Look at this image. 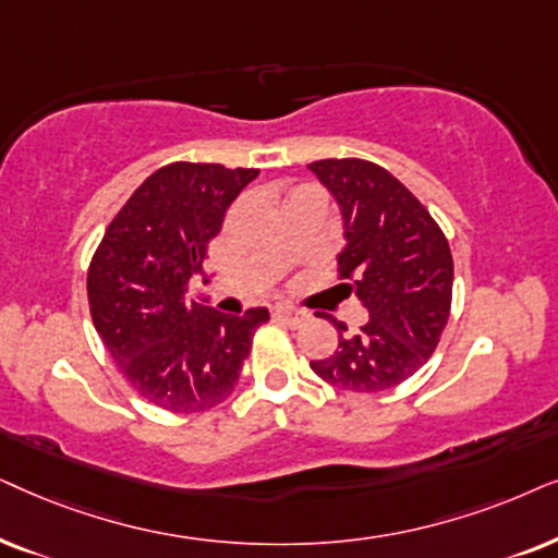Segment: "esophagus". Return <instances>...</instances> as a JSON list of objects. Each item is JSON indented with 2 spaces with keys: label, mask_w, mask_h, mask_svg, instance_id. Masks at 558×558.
<instances>
[{
  "label": "esophagus",
  "mask_w": 558,
  "mask_h": 558,
  "mask_svg": "<svg viewBox=\"0 0 558 558\" xmlns=\"http://www.w3.org/2000/svg\"><path fill=\"white\" fill-rule=\"evenodd\" d=\"M275 318H280L288 326H303L308 322V311L295 306H278L275 308Z\"/></svg>",
  "instance_id": "34e87169"
}]
</instances>
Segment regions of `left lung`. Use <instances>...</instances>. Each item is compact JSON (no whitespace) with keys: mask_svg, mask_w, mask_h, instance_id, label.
I'll use <instances>...</instances> for the list:
<instances>
[{"mask_svg":"<svg viewBox=\"0 0 558 558\" xmlns=\"http://www.w3.org/2000/svg\"><path fill=\"white\" fill-rule=\"evenodd\" d=\"M341 209L344 250L339 275L367 308L369 322L339 331L337 352L311 369L333 388L380 392L426 365L451 311L454 259L447 236L418 198L388 170L360 158L308 166Z\"/></svg>","mask_w":558,"mask_h":558,"instance_id":"obj_1","label":"left lung"}]
</instances>
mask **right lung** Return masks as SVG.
Instances as JSON below:
<instances>
[{"instance_id": "right-lung-1", "label": "right lung", "mask_w": 558, "mask_h": 558, "mask_svg": "<svg viewBox=\"0 0 558 558\" xmlns=\"http://www.w3.org/2000/svg\"><path fill=\"white\" fill-rule=\"evenodd\" d=\"M257 173L219 162L155 170L111 219L88 265V308L104 347L137 396L162 411L221 403L270 318L267 308L227 316L185 299L229 204Z\"/></svg>"}]
</instances>
